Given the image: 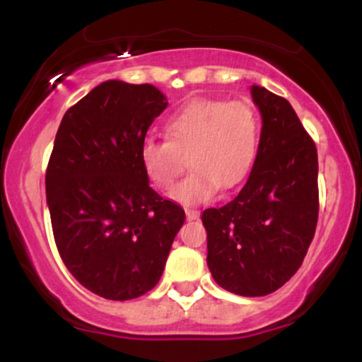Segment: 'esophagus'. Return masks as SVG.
Returning <instances> with one entry per match:
<instances>
[{"instance_id":"1","label":"esophagus","mask_w":362,"mask_h":362,"mask_svg":"<svg viewBox=\"0 0 362 362\" xmlns=\"http://www.w3.org/2000/svg\"><path fill=\"white\" fill-rule=\"evenodd\" d=\"M185 216H187V221H195V219H199L201 213H199V211H195V209H187Z\"/></svg>"}]
</instances>
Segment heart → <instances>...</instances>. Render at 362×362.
Wrapping results in <instances>:
<instances>
[{"label": "heart", "instance_id": "obj_1", "mask_svg": "<svg viewBox=\"0 0 362 362\" xmlns=\"http://www.w3.org/2000/svg\"><path fill=\"white\" fill-rule=\"evenodd\" d=\"M167 139L146 138L139 161L158 189L168 190L185 168L192 172L172 192L184 204L213 199L219 187L233 189L250 172L259 148V117L245 102L199 98L187 103L165 124Z\"/></svg>", "mask_w": 362, "mask_h": 362}]
</instances>
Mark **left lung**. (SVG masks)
Instances as JSON below:
<instances>
[{"mask_svg": "<svg viewBox=\"0 0 362 362\" xmlns=\"http://www.w3.org/2000/svg\"><path fill=\"white\" fill-rule=\"evenodd\" d=\"M262 134L247 184L202 213L207 267L221 288L265 296L301 267L318 221V155L291 103L252 86Z\"/></svg>", "mask_w": 362, "mask_h": 362, "instance_id": "8db88e82", "label": "left lung"}]
</instances>
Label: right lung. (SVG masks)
I'll list each match as a JSON object with an SVG mask.
<instances>
[{
    "label": "right lung",
    "instance_id": "1",
    "mask_svg": "<svg viewBox=\"0 0 362 362\" xmlns=\"http://www.w3.org/2000/svg\"><path fill=\"white\" fill-rule=\"evenodd\" d=\"M156 86L110 80L69 107L49 158L45 195L57 252L105 300L143 296L160 281L185 213L149 187L139 149L167 109Z\"/></svg>",
    "mask_w": 362,
    "mask_h": 362
}]
</instances>
